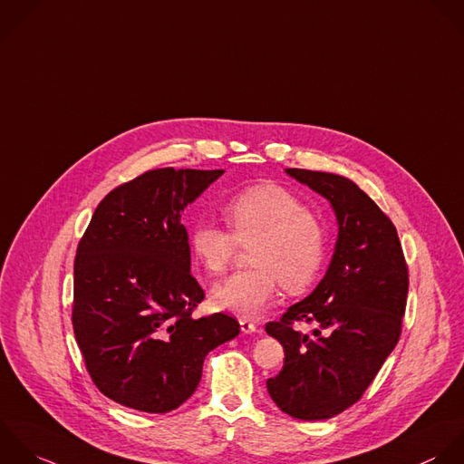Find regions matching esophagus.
Instances as JSON below:
<instances>
[{"mask_svg": "<svg viewBox=\"0 0 464 464\" xmlns=\"http://www.w3.org/2000/svg\"><path fill=\"white\" fill-rule=\"evenodd\" d=\"M240 329L244 334H251V333H258V325L247 318H240Z\"/></svg>", "mask_w": 464, "mask_h": 464, "instance_id": "34e87169", "label": "esophagus"}]
</instances>
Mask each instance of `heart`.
Here are the masks:
<instances>
[{"label":"heart","instance_id":"heart-1","mask_svg":"<svg viewBox=\"0 0 464 464\" xmlns=\"http://www.w3.org/2000/svg\"><path fill=\"white\" fill-rule=\"evenodd\" d=\"M226 231L213 222H197L189 247L208 275H222L237 244L247 246L249 271H242L211 291V304L242 318H258L276 298L280 285L302 293L318 276L325 256L320 218L302 200L276 184H256L237 193L224 208Z\"/></svg>","mask_w":464,"mask_h":464}]
</instances>
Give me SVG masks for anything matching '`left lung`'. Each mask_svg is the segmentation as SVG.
I'll list each match as a JSON object with an SVG mask.
<instances>
[{
	"mask_svg": "<svg viewBox=\"0 0 464 464\" xmlns=\"http://www.w3.org/2000/svg\"><path fill=\"white\" fill-rule=\"evenodd\" d=\"M285 173L331 202L338 238L316 289L266 325L285 353L267 391L282 412L318 421L353 407L394 351L409 269L394 224L358 184L325 171ZM295 323H309L314 331L302 334Z\"/></svg>",
	"mask_w": 464,
	"mask_h": 464,
	"instance_id": "1",
	"label": "left lung"
}]
</instances>
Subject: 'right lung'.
I'll list each match as a JSON object with an SVG mask.
<instances>
[{
	"instance_id": "add662e5",
	"label": "right lung",
	"mask_w": 464,
	"mask_h": 464,
	"mask_svg": "<svg viewBox=\"0 0 464 464\" xmlns=\"http://www.w3.org/2000/svg\"><path fill=\"white\" fill-rule=\"evenodd\" d=\"M222 173L146 171L101 200L77 246L73 334L95 387L122 407L175 411L208 353L240 333L227 314L191 316L204 291L180 217Z\"/></svg>"
}]
</instances>
